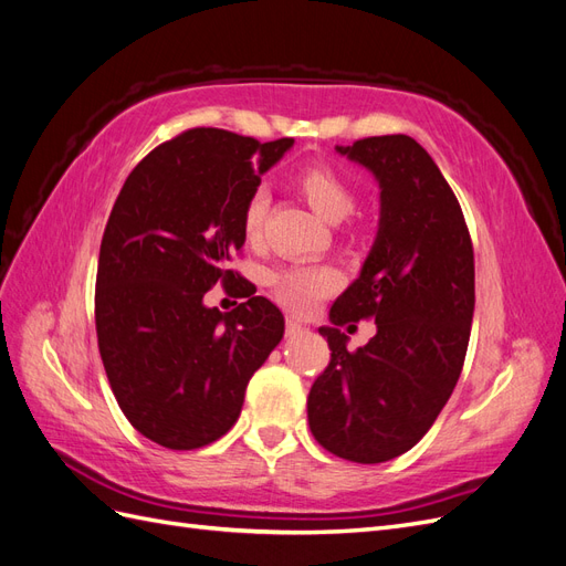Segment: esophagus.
<instances>
[{
	"instance_id": "esophagus-1",
	"label": "esophagus",
	"mask_w": 566,
	"mask_h": 566,
	"mask_svg": "<svg viewBox=\"0 0 566 566\" xmlns=\"http://www.w3.org/2000/svg\"><path fill=\"white\" fill-rule=\"evenodd\" d=\"M304 333H310V328H306V325L300 323L297 318H287V321H285V335H287V337H300V335H304Z\"/></svg>"
}]
</instances>
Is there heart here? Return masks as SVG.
Segmentation results:
<instances>
[{
    "label": "heart",
    "mask_w": 566,
    "mask_h": 566,
    "mask_svg": "<svg viewBox=\"0 0 566 566\" xmlns=\"http://www.w3.org/2000/svg\"><path fill=\"white\" fill-rule=\"evenodd\" d=\"M300 191L310 200L312 208L331 224L347 219L354 212V191L352 186L342 179L331 167H306L297 177ZM269 208V193L264 188L248 198L243 208V233L248 241H254L264 227V217ZM271 290L276 300L287 306L290 312H310L314 304L323 300L328 293H333L337 285L335 271L328 266L316 264H290L271 273Z\"/></svg>",
    "instance_id": "b5f03b06"
}]
</instances>
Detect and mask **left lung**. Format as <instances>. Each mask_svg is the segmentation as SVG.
<instances>
[{"label": "left lung", "instance_id": "1", "mask_svg": "<svg viewBox=\"0 0 566 566\" xmlns=\"http://www.w3.org/2000/svg\"><path fill=\"white\" fill-rule=\"evenodd\" d=\"M380 186L378 235L331 323V364L312 385L306 416L331 453L385 462L413 449L460 378L474 314V252L449 181L416 139L368 136L335 146ZM373 315L379 333L346 352L336 325Z\"/></svg>", "mask_w": 566, "mask_h": 566}]
</instances>
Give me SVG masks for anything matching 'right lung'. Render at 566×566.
Returning <instances> with one entry per match:
<instances>
[{
	"mask_svg": "<svg viewBox=\"0 0 566 566\" xmlns=\"http://www.w3.org/2000/svg\"><path fill=\"white\" fill-rule=\"evenodd\" d=\"M295 139L198 127L150 150L119 191L98 252L96 335L115 399L146 439L208 447L241 416L248 382L283 339L276 304L221 314L202 297L245 243L243 208Z\"/></svg>",
	"mask_w": 566,
	"mask_h": 566,
	"instance_id": "1",
	"label": "right lung"
}]
</instances>
